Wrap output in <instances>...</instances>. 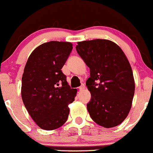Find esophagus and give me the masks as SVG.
<instances>
[{
    "label": "esophagus",
    "instance_id": "esophagus-1",
    "mask_svg": "<svg viewBox=\"0 0 153 153\" xmlns=\"http://www.w3.org/2000/svg\"><path fill=\"white\" fill-rule=\"evenodd\" d=\"M85 85H84V84H83V85H82L81 86H80L79 88V91H82V90H83L84 89H85Z\"/></svg>",
    "mask_w": 153,
    "mask_h": 153
}]
</instances>
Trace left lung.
<instances>
[{"label": "left lung", "mask_w": 153, "mask_h": 153, "mask_svg": "<svg viewBox=\"0 0 153 153\" xmlns=\"http://www.w3.org/2000/svg\"><path fill=\"white\" fill-rule=\"evenodd\" d=\"M77 44V53L90 68V77L86 82L91 93L88 112L99 126L115 127L127 117L135 91L128 60L111 41L94 39Z\"/></svg>", "instance_id": "obj_1"}]
</instances>
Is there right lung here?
I'll list each match as a JSON object with an SVG mask.
<instances>
[{
	"label": "right lung",
	"instance_id": "add662e5",
	"mask_svg": "<svg viewBox=\"0 0 153 153\" xmlns=\"http://www.w3.org/2000/svg\"><path fill=\"white\" fill-rule=\"evenodd\" d=\"M73 47L70 42L41 44L25 66L21 95L31 118L41 128L52 131L66 122L68 104L74 101L76 89L71 88L62 68Z\"/></svg>",
	"mask_w": 153,
	"mask_h": 153
}]
</instances>
